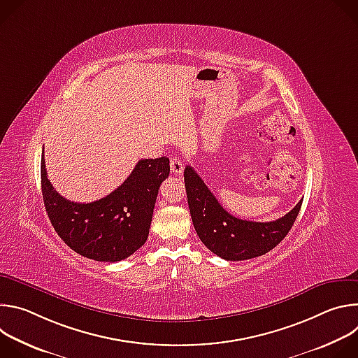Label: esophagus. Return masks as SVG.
<instances>
[{"instance_id":"obj_1","label":"esophagus","mask_w":358,"mask_h":358,"mask_svg":"<svg viewBox=\"0 0 358 358\" xmlns=\"http://www.w3.org/2000/svg\"><path fill=\"white\" fill-rule=\"evenodd\" d=\"M170 169H171L173 174H181L184 170V164L178 157H173L170 160Z\"/></svg>"}]
</instances>
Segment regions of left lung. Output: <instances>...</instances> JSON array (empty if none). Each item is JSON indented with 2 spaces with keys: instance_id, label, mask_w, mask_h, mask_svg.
Returning <instances> with one entry per match:
<instances>
[{
  "instance_id": "obj_1",
  "label": "left lung",
  "mask_w": 358,
  "mask_h": 358,
  "mask_svg": "<svg viewBox=\"0 0 358 358\" xmlns=\"http://www.w3.org/2000/svg\"><path fill=\"white\" fill-rule=\"evenodd\" d=\"M185 191L196 235L213 253L227 261H245L272 250L293 227L303 199L285 217L253 222L231 215L191 166L184 170Z\"/></svg>"
}]
</instances>
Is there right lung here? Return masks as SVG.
Here are the masks:
<instances>
[{"instance_id":"obj_1","label":"right lung","mask_w":358,"mask_h":358,"mask_svg":"<svg viewBox=\"0 0 358 358\" xmlns=\"http://www.w3.org/2000/svg\"><path fill=\"white\" fill-rule=\"evenodd\" d=\"M169 174L167 157L144 159L113 192L80 203L64 198L50 184L42 155L45 210L57 234L76 253L99 262H119L147 241L159 188Z\"/></svg>"}]
</instances>
